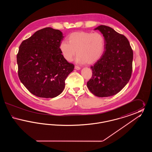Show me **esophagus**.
Masks as SVG:
<instances>
[{"mask_svg":"<svg viewBox=\"0 0 152 152\" xmlns=\"http://www.w3.org/2000/svg\"><path fill=\"white\" fill-rule=\"evenodd\" d=\"M75 69H76V70H79V69H80V67L79 66L75 65Z\"/></svg>","mask_w":152,"mask_h":152,"instance_id":"1","label":"esophagus"}]
</instances>
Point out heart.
I'll return each instance as SVG.
<instances>
[{
  "label": "heart",
  "mask_w": 152,
  "mask_h": 152,
  "mask_svg": "<svg viewBox=\"0 0 152 152\" xmlns=\"http://www.w3.org/2000/svg\"><path fill=\"white\" fill-rule=\"evenodd\" d=\"M63 41L59 49L62 56L68 61H72L77 53L76 61L81 64H93L102 56L105 50V39L99 32H76Z\"/></svg>",
  "instance_id": "b5f03b06"
}]
</instances>
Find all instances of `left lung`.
<instances>
[{"instance_id": "left-lung-1", "label": "left lung", "mask_w": 152, "mask_h": 152, "mask_svg": "<svg viewBox=\"0 0 152 152\" xmlns=\"http://www.w3.org/2000/svg\"><path fill=\"white\" fill-rule=\"evenodd\" d=\"M99 30L105 39V51L91 66L92 76L87 82L91 93L97 97H109L118 93L129 82L132 72L133 52L128 39L108 26Z\"/></svg>"}]
</instances>
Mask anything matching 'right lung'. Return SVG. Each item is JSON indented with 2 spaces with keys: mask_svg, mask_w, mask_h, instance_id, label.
<instances>
[{
  "mask_svg": "<svg viewBox=\"0 0 152 152\" xmlns=\"http://www.w3.org/2000/svg\"><path fill=\"white\" fill-rule=\"evenodd\" d=\"M63 38L60 31L47 27L22 42L16 56L18 76L32 94L53 98L63 91L65 79L75 67L60 51Z\"/></svg>",
  "mask_w": 152,
  "mask_h": 152,
  "instance_id": "right-lung-1",
  "label": "right lung"
}]
</instances>
